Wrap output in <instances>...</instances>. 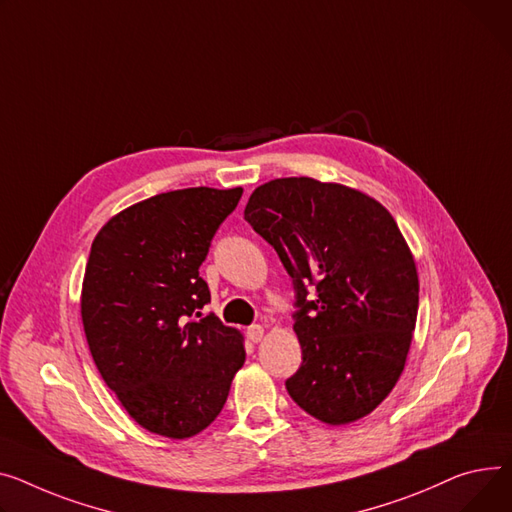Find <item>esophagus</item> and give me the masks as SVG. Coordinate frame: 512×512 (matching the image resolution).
<instances>
[{"mask_svg": "<svg viewBox=\"0 0 512 512\" xmlns=\"http://www.w3.org/2000/svg\"><path fill=\"white\" fill-rule=\"evenodd\" d=\"M247 337L251 339L253 344L261 342V339H263V327H261V325H251V327L247 329Z\"/></svg>", "mask_w": 512, "mask_h": 512, "instance_id": "1", "label": "esophagus"}]
</instances>
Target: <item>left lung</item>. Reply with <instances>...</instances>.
Returning <instances> with one entry per match:
<instances>
[{
    "label": "left lung",
    "instance_id": "obj_1",
    "mask_svg": "<svg viewBox=\"0 0 512 512\" xmlns=\"http://www.w3.org/2000/svg\"><path fill=\"white\" fill-rule=\"evenodd\" d=\"M245 220L294 284L302 364L286 381L313 418L368 416L401 377L418 317V271L393 216L356 189L309 177L253 191Z\"/></svg>",
    "mask_w": 512,
    "mask_h": 512
}]
</instances>
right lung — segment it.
<instances>
[{
    "mask_svg": "<svg viewBox=\"0 0 512 512\" xmlns=\"http://www.w3.org/2000/svg\"><path fill=\"white\" fill-rule=\"evenodd\" d=\"M243 189L191 187L154 195L96 234L82 284V323L94 364L146 430L189 438L208 428L245 364L243 335L201 316L199 276L212 238Z\"/></svg>",
    "mask_w": 512,
    "mask_h": 512,
    "instance_id": "add662e5",
    "label": "right lung"
}]
</instances>
